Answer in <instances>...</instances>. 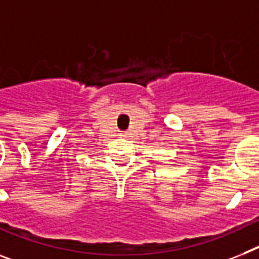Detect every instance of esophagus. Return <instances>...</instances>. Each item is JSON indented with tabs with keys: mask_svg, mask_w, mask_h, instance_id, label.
<instances>
[{
	"mask_svg": "<svg viewBox=\"0 0 259 259\" xmlns=\"http://www.w3.org/2000/svg\"><path fill=\"white\" fill-rule=\"evenodd\" d=\"M122 137H126V134H125V133H122Z\"/></svg>",
	"mask_w": 259,
	"mask_h": 259,
	"instance_id": "34e87169",
	"label": "esophagus"
}]
</instances>
